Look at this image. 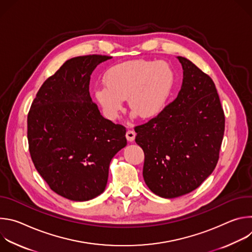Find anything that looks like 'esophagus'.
I'll return each instance as SVG.
<instances>
[{
  "label": "esophagus",
  "mask_w": 252,
  "mask_h": 252,
  "mask_svg": "<svg viewBox=\"0 0 252 252\" xmlns=\"http://www.w3.org/2000/svg\"><path fill=\"white\" fill-rule=\"evenodd\" d=\"M134 132L132 130H127L126 133V137L128 141H132L134 139Z\"/></svg>",
  "instance_id": "1"
}]
</instances>
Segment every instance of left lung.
Returning a JSON list of instances; mask_svg holds the SVG:
<instances>
[{"label":"left lung","mask_w":252,"mask_h":252,"mask_svg":"<svg viewBox=\"0 0 252 252\" xmlns=\"http://www.w3.org/2000/svg\"><path fill=\"white\" fill-rule=\"evenodd\" d=\"M111 58L67 60L39 90L28 115V141L38 172L59 195L91 200L104 191L126 127L105 120L90 95L94 68Z\"/></svg>","instance_id":"8db88e82"}]
</instances>
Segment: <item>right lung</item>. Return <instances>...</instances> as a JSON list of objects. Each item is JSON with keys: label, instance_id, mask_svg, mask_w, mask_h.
<instances>
[{"label": "right lung", "instance_id": "add662e5", "mask_svg": "<svg viewBox=\"0 0 252 252\" xmlns=\"http://www.w3.org/2000/svg\"><path fill=\"white\" fill-rule=\"evenodd\" d=\"M184 69L176 98L147 124L135 126L145 153L143 178L163 198L197 189L217 166L224 113L213 81L193 63L177 57Z\"/></svg>", "mask_w": 252, "mask_h": 252}]
</instances>
